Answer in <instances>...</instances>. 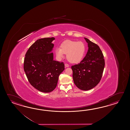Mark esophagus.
I'll list each match as a JSON object with an SVG mask.
<instances>
[{
  "mask_svg": "<svg viewBox=\"0 0 130 130\" xmlns=\"http://www.w3.org/2000/svg\"><path fill=\"white\" fill-rule=\"evenodd\" d=\"M64 66L66 67H68L69 66V65L68 64H64Z\"/></svg>",
  "mask_w": 130,
  "mask_h": 130,
  "instance_id": "esophagus-1",
  "label": "esophagus"
}]
</instances>
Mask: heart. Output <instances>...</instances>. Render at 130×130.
Returning a JSON list of instances; mask_svg holds the SVG:
<instances>
[{"label":"heart","instance_id":"obj_1","mask_svg":"<svg viewBox=\"0 0 130 130\" xmlns=\"http://www.w3.org/2000/svg\"><path fill=\"white\" fill-rule=\"evenodd\" d=\"M86 45L82 41L68 40L61 44L60 48L55 50L56 56L58 58H63L64 54L71 63H78L82 60L86 53Z\"/></svg>","mask_w":130,"mask_h":130}]
</instances>
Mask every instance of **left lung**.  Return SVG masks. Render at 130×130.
I'll use <instances>...</instances> for the list:
<instances>
[{
    "instance_id": "left-lung-1",
    "label": "left lung",
    "mask_w": 130,
    "mask_h": 130,
    "mask_svg": "<svg viewBox=\"0 0 130 130\" xmlns=\"http://www.w3.org/2000/svg\"><path fill=\"white\" fill-rule=\"evenodd\" d=\"M88 50L79 64L72 66L73 79L77 88L87 91L100 83L105 65L104 55L97 44L85 38Z\"/></svg>"
}]
</instances>
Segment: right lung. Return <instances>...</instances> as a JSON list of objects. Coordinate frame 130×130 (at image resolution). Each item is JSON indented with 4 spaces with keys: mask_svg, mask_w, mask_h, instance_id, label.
<instances>
[{
    "mask_svg": "<svg viewBox=\"0 0 130 130\" xmlns=\"http://www.w3.org/2000/svg\"><path fill=\"white\" fill-rule=\"evenodd\" d=\"M55 38L39 39L25 55L24 70L30 85L39 91L50 92L55 89L59 75L64 70L63 62L53 60L52 41Z\"/></svg>",
    "mask_w": 130,
    "mask_h": 130,
    "instance_id": "add662e5",
    "label": "right lung"
}]
</instances>
